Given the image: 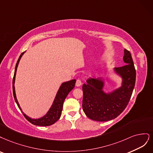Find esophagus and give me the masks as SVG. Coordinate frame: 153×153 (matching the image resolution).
I'll use <instances>...</instances> for the list:
<instances>
[{"label":"esophagus","mask_w":153,"mask_h":153,"mask_svg":"<svg viewBox=\"0 0 153 153\" xmlns=\"http://www.w3.org/2000/svg\"><path fill=\"white\" fill-rule=\"evenodd\" d=\"M81 85H82V82H81V80H79V79H77L76 82V86H77V87H79V86H80Z\"/></svg>","instance_id":"1"}]
</instances>
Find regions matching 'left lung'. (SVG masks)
Here are the masks:
<instances>
[{"label": "left lung", "mask_w": 153, "mask_h": 153, "mask_svg": "<svg viewBox=\"0 0 153 153\" xmlns=\"http://www.w3.org/2000/svg\"><path fill=\"white\" fill-rule=\"evenodd\" d=\"M126 65L114 68L123 79L122 86L110 93L102 90L101 79L89 78L82 85V109L90 119L107 121L114 119L125 109L132 95L136 79V71L129 51L124 50Z\"/></svg>", "instance_id": "1"}]
</instances>
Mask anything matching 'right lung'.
<instances>
[{"instance_id": "1", "label": "right lung", "mask_w": 153, "mask_h": 153, "mask_svg": "<svg viewBox=\"0 0 153 153\" xmlns=\"http://www.w3.org/2000/svg\"><path fill=\"white\" fill-rule=\"evenodd\" d=\"M23 53L24 52L22 53L20 55V56H19L18 62L16 63L15 71H14V77L13 79V91L14 98V100H15V102L16 103L18 107L22 112L25 117L29 122L31 123L32 124L34 125L42 126H50L54 124V123L56 122L59 119H60V117L62 115V111L63 109V104L64 100H65V98L68 95V93H69L73 88H74L76 80L72 79L69 81L63 82L57 92V94L55 98V100L53 102L52 106L51 107L50 110H49L48 112H47V114L45 116H44L43 117L39 118V119H36V120L32 119L31 117H29L26 114H25L24 112L22 111L20 106L19 105V103L17 100L16 93H15V89H14V81H15V76L16 74L17 67L18 65L19 62L20 60V59L22 55H23Z\"/></svg>"}]
</instances>
